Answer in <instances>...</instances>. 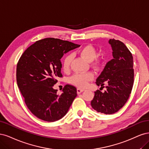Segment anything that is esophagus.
<instances>
[{"label": "esophagus", "mask_w": 149, "mask_h": 149, "mask_svg": "<svg viewBox=\"0 0 149 149\" xmlns=\"http://www.w3.org/2000/svg\"><path fill=\"white\" fill-rule=\"evenodd\" d=\"M84 91V89H81V88H77V92L78 94H80L81 92H83Z\"/></svg>", "instance_id": "1"}]
</instances>
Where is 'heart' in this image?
<instances>
[{
    "label": "heart",
    "instance_id": "heart-1",
    "mask_svg": "<svg viewBox=\"0 0 149 149\" xmlns=\"http://www.w3.org/2000/svg\"><path fill=\"white\" fill-rule=\"evenodd\" d=\"M78 52L84 58L88 61H92L97 56V52H96L95 49L92 46L89 45L81 47L79 49ZM72 59V57L70 54H67L64 57L62 65V69L64 72H67L69 70ZM92 64L95 68H98L100 65V62L98 60H95L93 62ZM93 78L94 74L91 72L84 73H76L70 78V82L78 87L84 88L87 85L88 81L92 80Z\"/></svg>",
    "mask_w": 149,
    "mask_h": 149
}]
</instances>
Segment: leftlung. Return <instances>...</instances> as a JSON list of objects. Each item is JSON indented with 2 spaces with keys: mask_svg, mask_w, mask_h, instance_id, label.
Listing matches in <instances>:
<instances>
[{
  "mask_svg": "<svg viewBox=\"0 0 149 149\" xmlns=\"http://www.w3.org/2000/svg\"><path fill=\"white\" fill-rule=\"evenodd\" d=\"M108 42L112 47L113 59L107 62L96 80L98 86L107 85V90L103 93L99 90L95 92L91 106L97 112L111 114L127 102L132 89L134 73L133 57L126 46L114 39Z\"/></svg>",
  "mask_w": 149,
  "mask_h": 149,
  "instance_id": "1",
  "label": "left lung"
}]
</instances>
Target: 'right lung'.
<instances>
[{
	"mask_svg": "<svg viewBox=\"0 0 149 149\" xmlns=\"http://www.w3.org/2000/svg\"><path fill=\"white\" fill-rule=\"evenodd\" d=\"M79 47L68 41L48 38L37 41L23 52L17 66L18 87L30 111L43 121L63 118L77 97V88L66 85L61 95L53 86L62 77L61 59Z\"/></svg>",
	"mask_w": 149,
	"mask_h": 149,
	"instance_id": "1",
	"label": "right lung"
}]
</instances>
